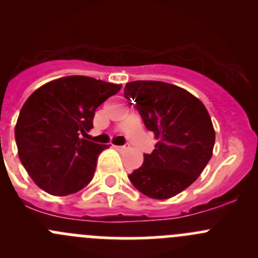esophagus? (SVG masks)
<instances>
[{
	"mask_svg": "<svg viewBox=\"0 0 258 258\" xmlns=\"http://www.w3.org/2000/svg\"><path fill=\"white\" fill-rule=\"evenodd\" d=\"M113 148L115 149V150H118V151H122V150H124V149H127V146H113Z\"/></svg>",
	"mask_w": 258,
	"mask_h": 258,
	"instance_id": "esophagus-1",
	"label": "esophagus"
}]
</instances>
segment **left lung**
<instances>
[{"instance_id": "8db88e82", "label": "left lung", "mask_w": 258, "mask_h": 258, "mask_svg": "<svg viewBox=\"0 0 258 258\" xmlns=\"http://www.w3.org/2000/svg\"><path fill=\"white\" fill-rule=\"evenodd\" d=\"M124 98L136 102L146 128L158 140L151 154L128 175L131 183L150 199L167 200L199 178L213 156L215 130L200 99L163 81H131Z\"/></svg>"}]
</instances>
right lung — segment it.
Returning a JSON list of instances; mask_svg holds the SVG:
<instances>
[{"instance_id":"add662e5","label":"right lung","mask_w":258,"mask_h":258,"mask_svg":"<svg viewBox=\"0 0 258 258\" xmlns=\"http://www.w3.org/2000/svg\"><path fill=\"white\" fill-rule=\"evenodd\" d=\"M122 85L88 76H64L31 94L19 114L15 140L21 164L53 196L76 194L90 183L108 145L81 137L93 128L95 109Z\"/></svg>"}]
</instances>
